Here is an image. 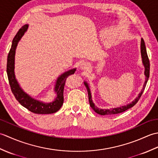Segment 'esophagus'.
Here are the masks:
<instances>
[{
	"mask_svg": "<svg viewBox=\"0 0 158 158\" xmlns=\"http://www.w3.org/2000/svg\"><path fill=\"white\" fill-rule=\"evenodd\" d=\"M80 69L83 70H88L89 69V64L88 63L83 62L80 64Z\"/></svg>",
	"mask_w": 158,
	"mask_h": 158,
	"instance_id": "1",
	"label": "esophagus"
}]
</instances>
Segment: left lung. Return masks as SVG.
Masks as SVG:
<instances>
[{
	"label": "left lung",
	"instance_id": "1",
	"mask_svg": "<svg viewBox=\"0 0 158 158\" xmlns=\"http://www.w3.org/2000/svg\"><path fill=\"white\" fill-rule=\"evenodd\" d=\"M140 53H141V58H142V62H143V64L145 67V72H144V74L145 75V83L143 84V89L141 90L138 96L136 98L132 101V102H130L129 104H127L126 105L122 106H119V107H116V108H112L110 109H99L97 107L94 103L93 102L92 98V94H91V90H90V88L89 87L88 83H87V81H84V85L86 87L87 91H88V98H89V105L92 107V109L94 110V111L99 114V115H115V114H118L121 113L122 112L126 111V110L129 109L130 108H132V106H135L136 102L139 101V100L140 99V96L143 94V92H144V89L145 88L146 84L147 83V81H148L149 77V70H150V64H149V60L148 56H147V50H146V47L145 44V41L143 39H141V41H140Z\"/></svg>",
	"mask_w": 158,
	"mask_h": 158
}]
</instances>
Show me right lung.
<instances>
[{
  "instance_id": "obj_1",
  "label": "right lung",
  "mask_w": 158,
  "mask_h": 158,
  "mask_svg": "<svg viewBox=\"0 0 158 158\" xmlns=\"http://www.w3.org/2000/svg\"><path fill=\"white\" fill-rule=\"evenodd\" d=\"M28 28V24L23 26L19 30L12 41L11 48L7 56V64H6V73H7L9 85L11 86V91L15 96L16 100L25 107L34 113L36 114H51L58 111L61 108L64 102V88L66 78L69 75L75 73L76 68L72 69L63 73L60 75L56 81L53 91L56 93V96L53 101L45 102L41 100H36L23 91L20 87L15 75V50L19 41Z\"/></svg>"
}]
</instances>
